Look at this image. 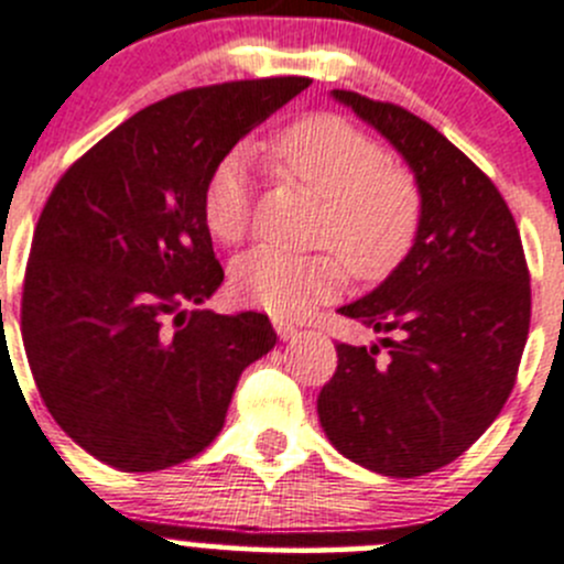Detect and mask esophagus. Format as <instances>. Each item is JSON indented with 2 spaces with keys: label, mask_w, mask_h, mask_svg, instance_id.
I'll return each mask as SVG.
<instances>
[{
  "label": "esophagus",
  "mask_w": 564,
  "mask_h": 564,
  "mask_svg": "<svg viewBox=\"0 0 564 564\" xmlns=\"http://www.w3.org/2000/svg\"><path fill=\"white\" fill-rule=\"evenodd\" d=\"M274 328H276V334H280V339H293V337H299V334H301L299 326L282 321V317H274Z\"/></svg>",
  "instance_id": "obj_1"
}]
</instances>
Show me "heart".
<instances>
[{
    "label": "heart",
    "instance_id": "obj_1",
    "mask_svg": "<svg viewBox=\"0 0 564 564\" xmlns=\"http://www.w3.org/2000/svg\"><path fill=\"white\" fill-rule=\"evenodd\" d=\"M271 155L326 203L317 243L338 254L252 249L232 265V288L247 304L282 317L304 315L345 288L343 259L361 282L387 280L409 260L425 210L420 183L389 161L376 137L339 115H310L284 128ZM199 208L216 241L238 243L247 236L252 219L247 150L236 148L216 161L205 177Z\"/></svg>",
    "mask_w": 564,
    "mask_h": 564
}]
</instances>
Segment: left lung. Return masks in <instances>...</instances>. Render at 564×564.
<instances>
[{
	"label": "left lung",
	"mask_w": 564,
	"mask_h": 564,
	"mask_svg": "<svg viewBox=\"0 0 564 564\" xmlns=\"http://www.w3.org/2000/svg\"><path fill=\"white\" fill-rule=\"evenodd\" d=\"M332 95L394 144L425 210L409 260L339 306L383 339L337 343L317 416L354 464L420 477L464 455L516 387L532 317L521 232L494 181L431 122L359 93Z\"/></svg>",
	"instance_id": "left-lung-1"
}]
</instances>
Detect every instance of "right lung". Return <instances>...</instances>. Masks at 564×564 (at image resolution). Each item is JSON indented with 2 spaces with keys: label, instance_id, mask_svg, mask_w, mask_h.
<instances>
[{
  "label": "right lung",
  "instance_id": "add662e5",
  "mask_svg": "<svg viewBox=\"0 0 564 564\" xmlns=\"http://www.w3.org/2000/svg\"><path fill=\"white\" fill-rule=\"evenodd\" d=\"M310 87L304 76L194 87L150 104L68 166L32 238L21 334L57 425L120 471L203 453L252 361L263 312L188 310L225 271L203 221L216 161Z\"/></svg>",
  "mask_w": 564,
  "mask_h": 564
}]
</instances>
